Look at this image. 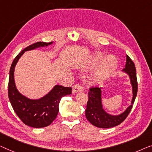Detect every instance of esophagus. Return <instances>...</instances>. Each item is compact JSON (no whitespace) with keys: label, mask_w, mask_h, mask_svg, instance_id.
<instances>
[{"label":"esophagus","mask_w":152,"mask_h":152,"mask_svg":"<svg viewBox=\"0 0 152 152\" xmlns=\"http://www.w3.org/2000/svg\"><path fill=\"white\" fill-rule=\"evenodd\" d=\"M83 88L82 86H81L80 84H76V85H74L73 89H72V92L73 93H77L79 91H83Z\"/></svg>","instance_id":"34e87169"}]
</instances>
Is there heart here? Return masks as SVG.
<instances>
[{"label":"heart","mask_w":152,"mask_h":152,"mask_svg":"<svg viewBox=\"0 0 152 152\" xmlns=\"http://www.w3.org/2000/svg\"><path fill=\"white\" fill-rule=\"evenodd\" d=\"M102 58V55H98L96 57V63L99 62ZM117 62L116 59L113 56H108L105 58L102 62L100 65L96 70V73L91 78V82L94 83H100L104 80L107 77L114 71L116 67Z\"/></svg>","instance_id":"heart-1"}]
</instances>
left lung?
<instances>
[{"label": "left lung", "mask_w": 152, "mask_h": 152, "mask_svg": "<svg viewBox=\"0 0 152 152\" xmlns=\"http://www.w3.org/2000/svg\"><path fill=\"white\" fill-rule=\"evenodd\" d=\"M130 76L132 86L133 97L131 105L121 115L113 116L106 113L103 109L101 101V89L98 87H91L88 92L87 108L85 115L88 121L92 125L101 128H110L121 124L126 119L134 104L138 91V83L136 73V67L134 62L126 55V67L123 69Z\"/></svg>", "instance_id": "left-lung-1"}]
</instances>
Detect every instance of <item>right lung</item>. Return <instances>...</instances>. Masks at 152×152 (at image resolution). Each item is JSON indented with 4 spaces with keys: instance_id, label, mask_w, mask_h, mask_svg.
<instances>
[{
    "instance_id": "right-lung-1",
    "label": "right lung",
    "mask_w": 152,
    "mask_h": 152,
    "mask_svg": "<svg viewBox=\"0 0 152 152\" xmlns=\"http://www.w3.org/2000/svg\"><path fill=\"white\" fill-rule=\"evenodd\" d=\"M53 42H38L30 45L18 54L11 65L8 84V96L11 104L18 117L26 125L33 128H44L49 126L56 119L61 99L72 94V88L56 85L46 96L33 100L20 94L15 87L14 69L17 62L24 52L36 48L48 46Z\"/></svg>"
}]
</instances>
